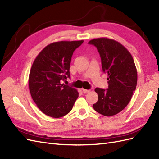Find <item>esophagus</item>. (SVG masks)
Segmentation results:
<instances>
[{
    "label": "esophagus",
    "instance_id": "obj_1",
    "mask_svg": "<svg viewBox=\"0 0 159 159\" xmlns=\"http://www.w3.org/2000/svg\"><path fill=\"white\" fill-rule=\"evenodd\" d=\"M83 91L84 93H89V91H90V90H89V89H83Z\"/></svg>",
    "mask_w": 159,
    "mask_h": 159
}]
</instances>
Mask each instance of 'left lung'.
Here are the masks:
<instances>
[{"label":"left lung","mask_w":159,"mask_h":159,"mask_svg":"<svg viewBox=\"0 0 159 159\" xmlns=\"http://www.w3.org/2000/svg\"><path fill=\"white\" fill-rule=\"evenodd\" d=\"M101 59L104 72L107 73L108 89L96 88L98 101L95 110L105 116L120 113L131 100L137 84V70L131 54L117 41L106 38L93 39Z\"/></svg>","instance_id":"1"}]
</instances>
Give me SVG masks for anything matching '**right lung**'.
Returning a JSON list of instances; mask_svg holds the SVG:
<instances>
[{
	"instance_id": "obj_1",
	"label": "right lung",
	"mask_w": 159,
	"mask_h": 159,
	"mask_svg": "<svg viewBox=\"0 0 159 159\" xmlns=\"http://www.w3.org/2000/svg\"><path fill=\"white\" fill-rule=\"evenodd\" d=\"M83 42L52 43L35 58L30 72L29 87L32 99L44 114L58 118L72 110L79 93L62 81L70 78L73 52Z\"/></svg>"
}]
</instances>
